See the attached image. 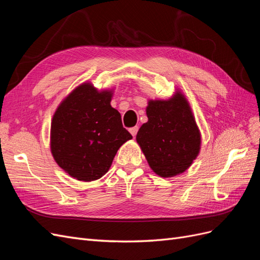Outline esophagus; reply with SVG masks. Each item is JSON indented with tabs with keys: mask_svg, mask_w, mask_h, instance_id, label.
<instances>
[{
	"mask_svg": "<svg viewBox=\"0 0 260 260\" xmlns=\"http://www.w3.org/2000/svg\"><path fill=\"white\" fill-rule=\"evenodd\" d=\"M138 130H139V127L138 125H136V127H133V128H130V133L131 135L133 136V137H136L137 136V133H138Z\"/></svg>",
	"mask_w": 260,
	"mask_h": 260,
	"instance_id": "esophagus-1",
	"label": "esophagus"
}]
</instances>
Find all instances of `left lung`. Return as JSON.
<instances>
[{
    "mask_svg": "<svg viewBox=\"0 0 260 260\" xmlns=\"http://www.w3.org/2000/svg\"><path fill=\"white\" fill-rule=\"evenodd\" d=\"M147 122L137 133V143L149 167L161 178L176 177L199 156L201 131L187 99L179 88L168 100H148Z\"/></svg>",
    "mask_w": 260,
    "mask_h": 260,
    "instance_id": "obj_1",
    "label": "left lung"
}]
</instances>
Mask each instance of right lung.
<instances>
[{"instance_id":"1","label":"right lung","mask_w":260,"mask_h":260,"mask_svg":"<svg viewBox=\"0 0 260 260\" xmlns=\"http://www.w3.org/2000/svg\"><path fill=\"white\" fill-rule=\"evenodd\" d=\"M114 89L99 90L91 81L62 100L51 122L54 160L70 177L90 182L103 177L119 147L132 139L112 107Z\"/></svg>"}]
</instances>
